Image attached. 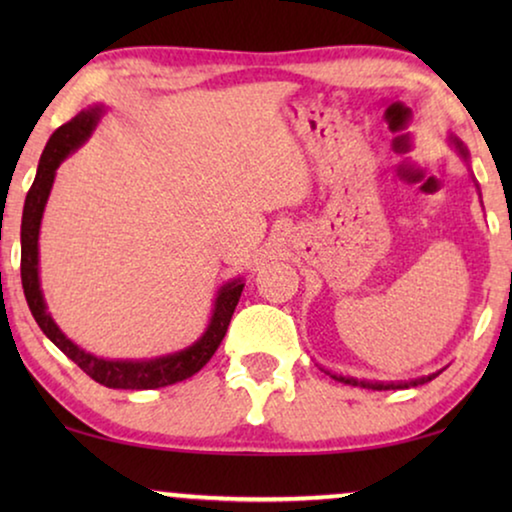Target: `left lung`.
Masks as SVG:
<instances>
[{
    "label": "left lung",
    "mask_w": 512,
    "mask_h": 512,
    "mask_svg": "<svg viewBox=\"0 0 512 512\" xmlns=\"http://www.w3.org/2000/svg\"><path fill=\"white\" fill-rule=\"evenodd\" d=\"M450 139V144L454 146V149L459 151V156L466 160L468 163V151H466V146H464V142H459L457 137L454 135H450L447 137ZM475 179V177H473ZM475 188H478V195H480V186L475 184ZM440 375V370L438 373H431V375H424V377H417V380H410V382H391V384H384V382H366V380H354V377H342V375H331L333 380H338V382H342V384H352V387H363V389H373V391H387V389H410V387H419V384H426V382H431L433 377H438Z\"/></svg>",
    "instance_id": "obj_1"
}]
</instances>
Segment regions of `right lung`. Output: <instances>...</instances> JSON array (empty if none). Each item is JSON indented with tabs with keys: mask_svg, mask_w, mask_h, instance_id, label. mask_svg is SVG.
Instances as JSON below:
<instances>
[{
	"mask_svg": "<svg viewBox=\"0 0 512 512\" xmlns=\"http://www.w3.org/2000/svg\"><path fill=\"white\" fill-rule=\"evenodd\" d=\"M104 114V104H93V107L83 109L76 114L72 121L60 125L48 139L44 153L39 158L37 177L30 191H27L25 207H23V223H20V279H23L25 300L30 305V312L34 321H37L41 331L55 347L60 349L67 359H72L83 373L93 377L95 382L104 384L109 389H158L167 387V384L188 380V377L198 373L205 363L212 359L216 349H219L223 335L228 331L230 317H233L237 300L242 296L244 282L240 277L230 279L216 291L212 317L205 333L200 335L193 345L174 354L156 356L149 361H111L102 359L81 349L76 342L67 338L55 324L51 312H48L44 291H41L39 282V228L41 219H44V209L51 195L55 172L62 160L69 153H74L79 146L88 142L93 130L100 123Z\"/></svg>",
	"mask_w": 512,
	"mask_h": 512,
	"instance_id": "right-lung-1",
	"label": "right lung"
}]
</instances>
